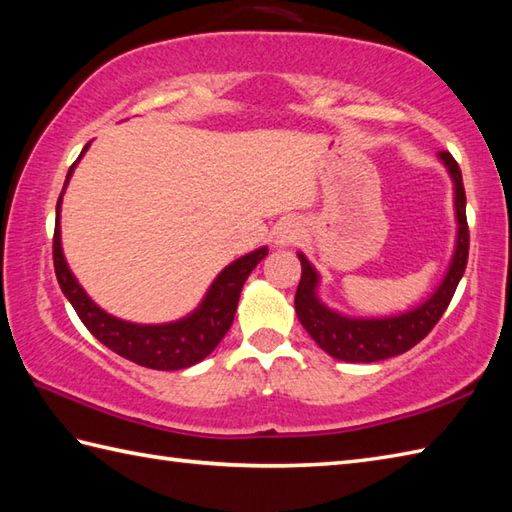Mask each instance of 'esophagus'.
Returning <instances> with one entry per match:
<instances>
[{
    "label": "esophagus",
    "mask_w": 512,
    "mask_h": 512,
    "mask_svg": "<svg viewBox=\"0 0 512 512\" xmlns=\"http://www.w3.org/2000/svg\"><path fill=\"white\" fill-rule=\"evenodd\" d=\"M301 224L297 220H284L275 228V244L277 246H292L301 239Z\"/></svg>",
    "instance_id": "obj_1"
}]
</instances>
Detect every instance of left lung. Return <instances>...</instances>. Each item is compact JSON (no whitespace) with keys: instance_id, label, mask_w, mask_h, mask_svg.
Here are the masks:
<instances>
[{"instance_id":"1","label":"left lung","mask_w":512,"mask_h":512,"mask_svg":"<svg viewBox=\"0 0 512 512\" xmlns=\"http://www.w3.org/2000/svg\"><path fill=\"white\" fill-rule=\"evenodd\" d=\"M440 160L449 169L455 189V220H458V239L447 275L433 295L420 303L418 308L383 319H352L330 310L317 297L319 273L301 259V281L295 295V310L303 328L312 336L323 352L345 363H374L385 358L405 354L427 336L433 325L440 321L444 310L449 308L453 292L469 262V224H466V193L462 184V171L449 151H440Z\"/></svg>"}]
</instances>
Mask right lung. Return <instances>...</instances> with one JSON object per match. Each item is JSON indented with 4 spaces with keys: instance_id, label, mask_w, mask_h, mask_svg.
I'll return each mask as SVG.
<instances>
[{
    "instance_id": "1",
    "label": "right lung",
    "mask_w": 512,
    "mask_h": 512,
    "mask_svg": "<svg viewBox=\"0 0 512 512\" xmlns=\"http://www.w3.org/2000/svg\"><path fill=\"white\" fill-rule=\"evenodd\" d=\"M90 143L83 147L81 156L88 151ZM79 156V160H81ZM76 160V162H79ZM76 162L70 167L68 176H65L63 189L68 187L72 178V171ZM61 198L57 202V222H54V239H52V257H54V273L68 297L72 308L79 314L85 328H88L94 339H99L105 347H110L118 356L127 358L136 365H143L149 369H162V372H171V369H184L202 358L209 356L217 343L224 339V334L231 328L235 319L239 292H242L248 275L253 273L255 266L268 255V248L262 246L248 253L244 257L235 259L228 264L220 275L215 277L206 297L195 308L189 317L173 323H160V325H140L129 323L123 319H116L112 314L101 310L96 303L85 295V290L79 286V281L70 273L68 262L63 257L61 248V228H59V211H61Z\"/></svg>"
}]
</instances>
